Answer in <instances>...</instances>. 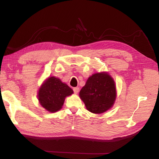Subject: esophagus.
<instances>
[{
  "label": "esophagus",
  "instance_id": "34e87169",
  "mask_svg": "<svg viewBox=\"0 0 159 159\" xmlns=\"http://www.w3.org/2000/svg\"><path fill=\"white\" fill-rule=\"evenodd\" d=\"M73 89H74V93H75V94L78 93L79 92V91H80V88H78V87L74 88Z\"/></svg>",
  "mask_w": 159,
  "mask_h": 159
}]
</instances>
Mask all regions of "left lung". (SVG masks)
<instances>
[{"label": "left lung", "mask_w": 159, "mask_h": 159, "mask_svg": "<svg viewBox=\"0 0 159 159\" xmlns=\"http://www.w3.org/2000/svg\"><path fill=\"white\" fill-rule=\"evenodd\" d=\"M79 95L89 111L101 114L114 105L117 98L116 85L107 72L95 73L89 77Z\"/></svg>", "instance_id": "obj_1"}]
</instances>
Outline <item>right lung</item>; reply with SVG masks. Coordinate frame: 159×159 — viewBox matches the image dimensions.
<instances>
[{"label":"right lung","instance_id":"add662e5","mask_svg":"<svg viewBox=\"0 0 159 159\" xmlns=\"http://www.w3.org/2000/svg\"><path fill=\"white\" fill-rule=\"evenodd\" d=\"M73 93V89L60 79L51 76L42 84L38 92V99L48 111L55 113L62 108L66 98Z\"/></svg>","mask_w":159,"mask_h":159}]
</instances>
